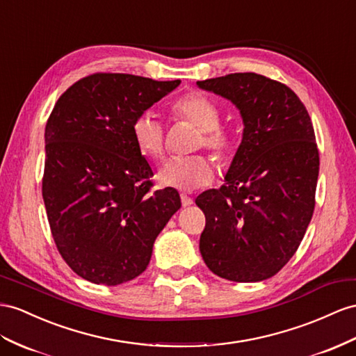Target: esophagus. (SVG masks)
<instances>
[{"mask_svg": "<svg viewBox=\"0 0 356 356\" xmlns=\"http://www.w3.org/2000/svg\"><path fill=\"white\" fill-rule=\"evenodd\" d=\"M180 198H181V204H184V206H191L194 203V200L186 194H180Z\"/></svg>", "mask_w": 356, "mask_h": 356, "instance_id": "esophagus-1", "label": "esophagus"}]
</instances>
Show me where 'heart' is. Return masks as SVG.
<instances>
[{"label": "heart", "instance_id": "obj_1", "mask_svg": "<svg viewBox=\"0 0 356 356\" xmlns=\"http://www.w3.org/2000/svg\"><path fill=\"white\" fill-rule=\"evenodd\" d=\"M175 117L195 126L200 131L198 144L212 150L215 156L227 161L234 150V132L227 126H221V111L213 99L191 91L179 97L171 105ZM132 136L135 145L145 156L158 159L165 152V132L162 124L152 113L145 111L135 117L132 122ZM215 176V165L212 159L204 154L185 158H171L159 168V184L168 188L181 191H193L211 184Z\"/></svg>", "mask_w": 356, "mask_h": 356}]
</instances>
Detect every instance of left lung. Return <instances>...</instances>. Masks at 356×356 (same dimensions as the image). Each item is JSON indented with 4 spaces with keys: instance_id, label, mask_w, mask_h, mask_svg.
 Returning <instances> with one entry per match:
<instances>
[{
    "instance_id": "8db88e82",
    "label": "left lung",
    "mask_w": 356,
    "mask_h": 356,
    "mask_svg": "<svg viewBox=\"0 0 356 356\" xmlns=\"http://www.w3.org/2000/svg\"><path fill=\"white\" fill-rule=\"evenodd\" d=\"M197 86L229 99L243 122L225 184L195 198L206 216L200 252L221 278L268 280L293 257L314 212L318 150L312 118L295 91L252 72Z\"/></svg>"
}]
</instances>
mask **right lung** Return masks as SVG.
I'll return each mask as SVG.
<instances>
[{
	"label": "right lung",
	"mask_w": 356,
	"mask_h": 356,
	"mask_svg": "<svg viewBox=\"0 0 356 356\" xmlns=\"http://www.w3.org/2000/svg\"><path fill=\"white\" fill-rule=\"evenodd\" d=\"M179 84L93 74L54 106L44 127L42 195L57 250L81 278L117 286L138 277L180 209L175 188L150 193L153 171L131 129L136 115Z\"/></svg>",
	"instance_id": "obj_1"
}]
</instances>
